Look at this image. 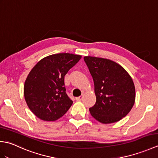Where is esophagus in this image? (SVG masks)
Returning <instances> with one entry per match:
<instances>
[{
  "mask_svg": "<svg viewBox=\"0 0 158 158\" xmlns=\"http://www.w3.org/2000/svg\"><path fill=\"white\" fill-rule=\"evenodd\" d=\"M83 98V95H81V96H79V97H77V98H76L75 99H76L77 101H81V100H82V98Z\"/></svg>",
  "mask_w": 158,
  "mask_h": 158,
  "instance_id": "esophagus-1",
  "label": "esophagus"
}]
</instances>
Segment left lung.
Instances as JSON below:
<instances>
[{
	"label": "left lung",
	"mask_w": 158,
	"mask_h": 158,
	"mask_svg": "<svg viewBox=\"0 0 158 158\" xmlns=\"http://www.w3.org/2000/svg\"><path fill=\"white\" fill-rule=\"evenodd\" d=\"M84 60L94 83L96 104L89 108L91 115L102 123H112L126 117L135 102L136 92L132 77L112 60L85 56Z\"/></svg>",
	"instance_id": "8db88e82"
}]
</instances>
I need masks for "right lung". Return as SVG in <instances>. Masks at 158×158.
<instances>
[{
	"label": "right lung",
	"mask_w": 158,
	"mask_h": 158,
	"mask_svg": "<svg viewBox=\"0 0 158 158\" xmlns=\"http://www.w3.org/2000/svg\"><path fill=\"white\" fill-rule=\"evenodd\" d=\"M81 56L60 53L45 57L26 77L23 95L30 110L40 119L54 122L68 111L73 101L66 94L64 76Z\"/></svg>",
	"instance_id": "obj_1"
}]
</instances>
